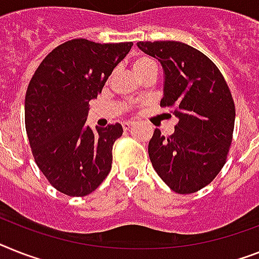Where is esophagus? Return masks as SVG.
<instances>
[{
    "mask_svg": "<svg viewBox=\"0 0 259 259\" xmlns=\"http://www.w3.org/2000/svg\"><path fill=\"white\" fill-rule=\"evenodd\" d=\"M134 124H135L134 121H123V123H121V125H123V128H124V130H130V128H131Z\"/></svg>",
    "mask_w": 259,
    "mask_h": 259,
    "instance_id": "esophagus-1",
    "label": "esophagus"
}]
</instances>
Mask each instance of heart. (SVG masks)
I'll return each instance as SVG.
<instances>
[{"instance_id": "obj_1", "label": "heart", "mask_w": 259, "mask_h": 259, "mask_svg": "<svg viewBox=\"0 0 259 259\" xmlns=\"http://www.w3.org/2000/svg\"><path fill=\"white\" fill-rule=\"evenodd\" d=\"M149 67H156V63L149 57H138L132 62V70L138 76H140L145 70H148Z\"/></svg>"}]
</instances>
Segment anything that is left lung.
Listing matches in <instances>:
<instances>
[{
	"instance_id": "obj_1",
	"label": "left lung",
	"mask_w": 259,
	"mask_h": 259,
	"mask_svg": "<svg viewBox=\"0 0 259 259\" xmlns=\"http://www.w3.org/2000/svg\"><path fill=\"white\" fill-rule=\"evenodd\" d=\"M160 62L164 72L161 107L179 119L168 138L156 128L148 153L161 180L180 194L194 193L225 165L232 144L236 108L217 66L201 51L177 40L138 42Z\"/></svg>"
}]
</instances>
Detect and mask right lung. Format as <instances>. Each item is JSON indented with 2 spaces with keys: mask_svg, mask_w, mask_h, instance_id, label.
Instances as JSON below:
<instances>
[{
  "mask_svg": "<svg viewBox=\"0 0 259 259\" xmlns=\"http://www.w3.org/2000/svg\"><path fill=\"white\" fill-rule=\"evenodd\" d=\"M132 45L67 40L45 58L30 80L25 98L30 147L49 183L67 196H87L110 173L123 127H89V103Z\"/></svg>",
  "mask_w": 259,
  "mask_h": 259,
  "instance_id": "right-lung-1",
  "label": "right lung"
}]
</instances>
